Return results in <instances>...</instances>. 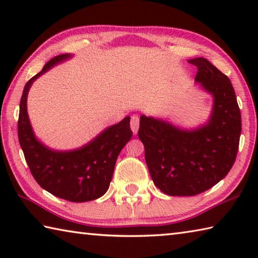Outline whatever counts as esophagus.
<instances>
[{
	"label": "esophagus",
	"instance_id": "34e87169",
	"mask_svg": "<svg viewBox=\"0 0 258 258\" xmlns=\"http://www.w3.org/2000/svg\"><path fill=\"white\" fill-rule=\"evenodd\" d=\"M139 125H140V119H139V117L138 116H133L132 118H131V130H132V132L134 133V134H137L138 133V131H139Z\"/></svg>",
	"mask_w": 258,
	"mask_h": 258
}]
</instances>
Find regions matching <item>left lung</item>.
<instances>
[{
  "instance_id": "8db88e82",
  "label": "left lung",
  "mask_w": 258,
  "mask_h": 258,
  "mask_svg": "<svg viewBox=\"0 0 258 258\" xmlns=\"http://www.w3.org/2000/svg\"><path fill=\"white\" fill-rule=\"evenodd\" d=\"M187 62L198 67L195 82L212 97L203 124L184 127L142 115L139 138L155 185L168 196H196L228 175L237 157L241 115L228 76L205 58Z\"/></svg>"
}]
</instances>
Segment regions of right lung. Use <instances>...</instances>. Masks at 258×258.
Segmentation results:
<instances>
[{
    "label": "right lung",
    "mask_w": 258,
    "mask_h": 258,
    "mask_svg": "<svg viewBox=\"0 0 258 258\" xmlns=\"http://www.w3.org/2000/svg\"><path fill=\"white\" fill-rule=\"evenodd\" d=\"M72 58L71 53L54 56L26 83L19 107L18 138L30 172L43 189L68 202L84 203L106 194L117 157L133 133L130 127L131 117L127 116L76 149H52L36 137L27 112L30 87L43 74Z\"/></svg>",
    "instance_id": "add662e5"
}]
</instances>
